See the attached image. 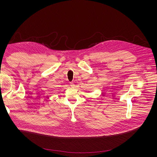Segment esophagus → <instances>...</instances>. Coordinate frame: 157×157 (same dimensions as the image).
<instances>
[{
	"instance_id": "1",
	"label": "esophagus",
	"mask_w": 157,
	"mask_h": 157,
	"mask_svg": "<svg viewBox=\"0 0 157 157\" xmlns=\"http://www.w3.org/2000/svg\"><path fill=\"white\" fill-rule=\"evenodd\" d=\"M70 86H71V87H74V83H70Z\"/></svg>"
}]
</instances>
